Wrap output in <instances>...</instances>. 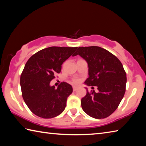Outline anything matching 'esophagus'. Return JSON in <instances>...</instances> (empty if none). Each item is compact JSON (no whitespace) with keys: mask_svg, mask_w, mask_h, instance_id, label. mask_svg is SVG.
Listing matches in <instances>:
<instances>
[{"mask_svg":"<svg viewBox=\"0 0 146 146\" xmlns=\"http://www.w3.org/2000/svg\"><path fill=\"white\" fill-rule=\"evenodd\" d=\"M78 89V87H76V86H73V91H76Z\"/></svg>","mask_w":146,"mask_h":146,"instance_id":"1","label":"esophagus"}]
</instances>
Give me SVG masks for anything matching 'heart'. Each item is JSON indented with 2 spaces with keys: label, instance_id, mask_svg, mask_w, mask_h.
I'll use <instances>...</instances> for the list:
<instances>
[{
  "label": "heart",
  "instance_id": "heart-1",
  "mask_svg": "<svg viewBox=\"0 0 146 146\" xmlns=\"http://www.w3.org/2000/svg\"><path fill=\"white\" fill-rule=\"evenodd\" d=\"M80 82V80L78 78H74L72 79V82L75 84H79Z\"/></svg>",
  "mask_w": 146,
  "mask_h": 146
}]
</instances>
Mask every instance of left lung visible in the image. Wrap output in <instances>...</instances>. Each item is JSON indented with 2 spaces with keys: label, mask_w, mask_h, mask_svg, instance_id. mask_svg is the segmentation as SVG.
<instances>
[{
  "label": "left lung",
  "mask_w": 146,
  "mask_h": 146,
  "mask_svg": "<svg viewBox=\"0 0 146 146\" xmlns=\"http://www.w3.org/2000/svg\"><path fill=\"white\" fill-rule=\"evenodd\" d=\"M85 59L89 77L85 84L97 86L98 92L89 91L81 100L84 111L90 117L101 119L117 110L125 92L126 73L118 58L98 46L79 47L74 56ZM93 88V87H92Z\"/></svg>",
  "instance_id": "8db88e82"
}]
</instances>
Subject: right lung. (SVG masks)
Masks as SVG:
<instances>
[{
    "mask_svg": "<svg viewBox=\"0 0 146 146\" xmlns=\"http://www.w3.org/2000/svg\"><path fill=\"white\" fill-rule=\"evenodd\" d=\"M76 49L77 47H49L38 51L27 61L20 84L24 102L35 115L51 118L65 110L68 97L73 92L72 86L62 82L55 88L49 84L60 73L64 62Z\"/></svg>",
    "mask_w": 146,
    "mask_h": 146,
    "instance_id": "right-lung-1",
    "label": "right lung"
}]
</instances>
